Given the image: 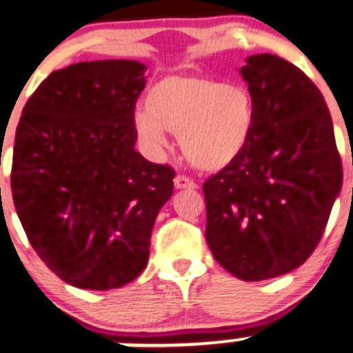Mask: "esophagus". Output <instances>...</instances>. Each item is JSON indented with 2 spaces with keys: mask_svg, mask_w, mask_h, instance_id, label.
I'll list each match as a JSON object with an SVG mask.
<instances>
[{
  "mask_svg": "<svg viewBox=\"0 0 353 353\" xmlns=\"http://www.w3.org/2000/svg\"><path fill=\"white\" fill-rule=\"evenodd\" d=\"M174 189H179V190L192 189L194 190V189H197V185L194 180L187 179V176H183V174H176V176H174Z\"/></svg>",
  "mask_w": 353,
  "mask_h": 353,
  "instance_id": "esophagus-1",
  "label": "esophagus"
}]
</instances>
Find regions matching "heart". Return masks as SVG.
Here are the masks:
<instances>
[{"label":"heart","instance_id":"1","mask_svg":"<svg viewBox=\"0 0 353 353\" xmlns=\"http://www.w3.org/2000/svg\"><path fill=\"white\" fill-rule=\"evenodd\" d=\"M254 123L246 88L225 85L203 74H176L159 79L137 114L135 128L152 150L166 147V132L179 133L187 159L203 171H220L239 157Z\"/></svg>","mask_w":353,"mask_h":353}]
</instances>
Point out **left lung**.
Returning <instances> with one entry per match:
<instances>
[{
    "label": "left lung",
    "instance_id": "left-lung-1",
    "mask_svg": "<svg viewBox=\"0 0 353 353\" xmlns=\"http://www.w3.org/2000/svg\"><path fill=\"white\" fill-rule=\"evenodd\" d=\"M241 76L253 132L239 157L204 182L206 241L237 279L265 281L307 261L343 173L330 109L296 65L260 53L248 57Z\"/></svg>",
    "mask_w": 353,
    "mask_h": 353
}]
</instances>
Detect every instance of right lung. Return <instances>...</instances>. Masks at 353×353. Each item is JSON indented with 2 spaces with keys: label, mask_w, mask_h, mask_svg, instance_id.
<instances>
[{
  "label": "right lung",
  "mask_w": 353,
  "mask_h": 353,
  "mask_svg": "<svg viewBox=\"0 0 353 353\" xmlns=\"http://www.w3.org/2000/svg\"><path fill=\"white\" fill-rule=\"evenodd\" d=\"M145 69L93 60L53 70L17 126V214L38 256L70 286L107 291L137 279L173 194L174 171L135 150Z\"/></svg>",
  "instance_id": "add662e5"
}]
</instances>
